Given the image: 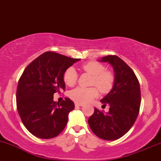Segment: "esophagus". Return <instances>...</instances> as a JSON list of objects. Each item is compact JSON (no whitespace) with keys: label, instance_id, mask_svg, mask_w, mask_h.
I'll use <instances>...</instances> for the list:
<instances>
[{"label":"esophagus","instance_id":"esophagus-1","mask_svg":"<svg viewBox=\"0 0 161 161\" xmlns=\"http://www.w3.org/2000/svg\"><path fill=\"white\" fill-rule=\"evenodd\" d=\"M83 104H79V103H75V107H82L83 106Z\"/></svg>","mask_w":161,"mask_h":161}]
</instances>
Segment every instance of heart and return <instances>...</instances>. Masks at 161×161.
Segmentation results:
<instances>
[{
  "instance_id": "heart-1",
  "label": "heart",
  "mask_w": 161,
  "mask_h": 161,
  "mask_svg": "<svg viewBox=\"0 0 161 161\" xmlns=\"http://www.w3.org/2000/svg\"><path fill=\"white\" fill-rule=\"evenodd\" d=\"M82 69L93 75L92 85H95L102 93H108L112 89L114 84V76L110 72L104 71V66L96 61H89L83 64ZM78 79L77 72L73 67H69L64 74V81L67 86H73ZM98 95V91L95 87H76L69 92L72 100L79 104H84Z\"/></svg>"
}]
</instances>
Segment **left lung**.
Listing matches in <instances>:
<instances>
[{"mask_svg":"<svg viewBox=\"0 0 161 161\" xmlns=\"http://www.w3.org/2000/svg\"><path fill=\"white\" fill-rule=\"evenodd\" d=\"M100 62L108 63L114 71L112 89L101 100L110 106L106 114L95 108L88 119V125L97 137L108 141L121 138L133 125L139 113L141 91L138 80L122 59L115 55L102 57Z\"/></svg>","mask_w":161,"mask_h":161,"instance_id":"8db88e82","label":"left lung"}]
</instances>
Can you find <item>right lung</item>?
Returning <instances> with one entry per match:
<instances>
[{
  "label": "right lung",
  "instance_id": "add662e5",
  "mask_svg": "<svg viewBox=\"0 0 161 161\" xmlns=\"http://www.w3.org/2000/svg\"><path fill=\"white\" fill-rule=\"evenodd\" d=\"M79 60L47 51L23 71L16 89V106L23 125L33 136L48 139L65 128L74 103L67 97L57 103L53 94L65 89L64 73Z\"/></svg>",
  "mask_w": 161,
  "mask_h": 161
}]
</instances>
